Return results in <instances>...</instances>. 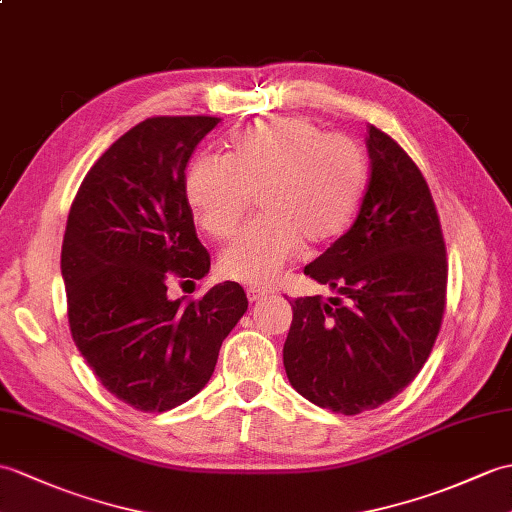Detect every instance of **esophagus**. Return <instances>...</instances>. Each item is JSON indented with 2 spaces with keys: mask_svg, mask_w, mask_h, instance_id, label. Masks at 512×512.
<instances>
[{
  "mask_svg": "<svg viewBox=\"0 0 512 512\" xmlns=\"http://www.w3.org/2000/svg\"><path fill=\"white\" fill-rule=\"evenodd\" d=\"M268 294H270V290L257 288V285H251V288H246V296H248V301H251V303H257L261 299H266Z\"/></svg>",
  "mask_w": 512,
  "mask_h": 512,
  "instance_id": "34e87169",
  "label": "esophagus"
}]
</instances>
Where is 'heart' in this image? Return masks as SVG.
Segmentation results:
<instances>
[{"mask_svg":"<svg viewBox=\"0 0 512 512\" xmlns=\"http://www.w3.org/2000/svg\"><path fill=\"white\" fill-rule=\"evenodd\" d=\"M366 183L360 146L323 135L307 117H275L233 130L224 161L198 157L185 174V200L207 235L229 237L257 194L264 216L224 248L227 279L266 285L301 251L323 246L347 229Z\"/></svg>","mask_w":512,"mask_h":512,"instance_id":"obj_1","label":"heart"}]
</instances>
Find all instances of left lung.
I'll return each instance as SVG.
<instances>
[{
  "label": "left lung",
  "instance_id": "obj_1",
  "mask_svg": "<svg viewBox=\"0 0 512 512\" xmlns=\"http://www.w3.org/2000/svg\"><path fill=\"white\" fill-rule=\"evenodd\" d=\"M371 176L351 229L305 266L338 296H301L283 344L294 390L340 414L397 397L432 353L445 314L447 255L421 170L395 139L366 130Z\"/></svg>",
  "mask_w": 512,
  "mask_h": 512
}]
</instances>
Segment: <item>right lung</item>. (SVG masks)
Masks as SVG:
<instances>
[{"label": "right lung", "instance_id": "obj_1", "mask_svg": "<svg viewBox=\"0 0 512 512\" xmlns=\"http://www.w3.org/2000/svg\"><path fill=\"white\" fill-rule=\"evenodd\" d=\"M220 117H148L87 172L71 202L61 272L67 318L100 384L130 408L165 412L205 388L222 340L248 310L240 283L172 301V279L211 259L185 200V168Z\"/></svg>", "mask_w": 512, "mask_h": 512}]
</instances>
